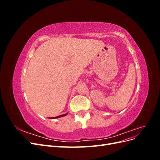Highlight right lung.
I'll return each mask as SVG.
<instances>
[{
	"instance_id": "obj_1",
	"label": "right lung",
	"mask_w": 160,
	"mask_h": 160,
	"mask_svg": "<svg viewBox=\"0 0 160 160\" xmlns=\"http://www.w3.org/2000/svg\"><path fill=\"white\" fill-rule=\"evenodd\" d=\"M67 115V113L66 114H63V115H59V116H57V117H55V118H51V119H55V118H61V117H63V116H65Z\"/></svg>"
}]
</instances>
